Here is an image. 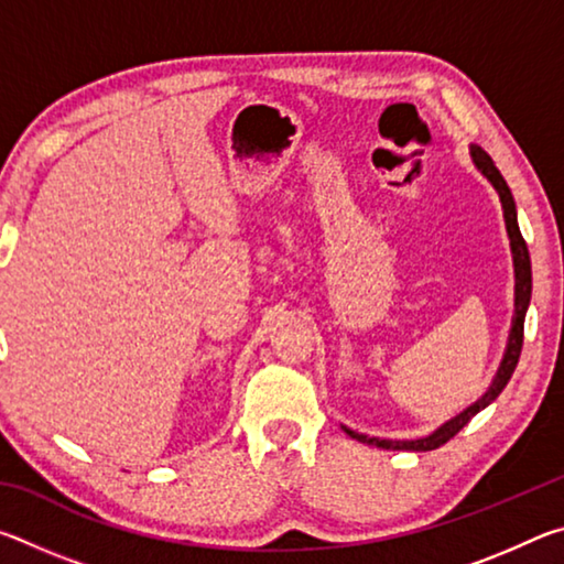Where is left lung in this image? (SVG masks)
<instances>
[{"label": "left lung", "mask_w": 564, "mask_h": 564, "mask_svg": "<svg viewBox=\"0 0 564 564\" xmlns=\"http://www.w3.org/2000/svg\"><path fill=\"white\" fill-rule=\"evenodd\" d=\"M470 156L475 161V166L480 174L490 181L498 191L500 204H502V216H505V228H508L510 236V248H512V263H514V316H512V328H510V338H508V348H505L502 362L495 373L490 388L485 390V395L480 400H475L470 408H465L460 415H455L447 420L445 425L437 427L435 433L417 437V441H380V437H368L362 433L350 431V427H343L350 437H356L358 443H368L376 447H383V451H413V453H425V451H435V447L445 445L453 435H457L463 427L470 423V420L480 413V410L488 408L495 398L502 393V388L508 386V380L512 378L514 368H518L520 360V350H522V330H524V313H528L530 305V295H532V269H530V253H528V243L520 234L518 226V208H514V198L510 194V186L505 184L502 174L498 166L492 164V159L485 154L480 147H470Z\"/></svg>", "instance_id": "8db88e82"}]
</instances>
